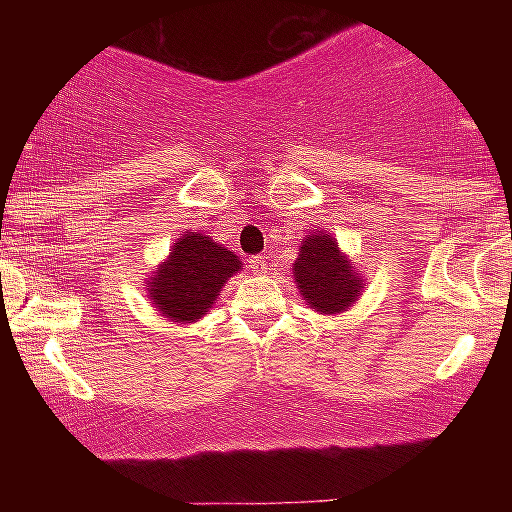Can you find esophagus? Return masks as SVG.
<instances>
[{"label":"esophagus","mask_w":512,"mask_h":512,"mask_svg":"<svg viewBox=\"0 0 512 512\" xmlns=\"http://www.w3.org/2000/svg\"><path fill=\"white\" fill-rule=\"evenodd\" d=\"M248 264H251L253 274H266V269H269V264H266V256H253Z\"/></svg>","instance_id":"esophagus-1"}]
</instances>
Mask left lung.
Returning <instances> with one entry per match:
<instances>
[{
	"label": "left lung",
	"mask_w": 512,
	"mask_h": 512,
	"mask_svg": "<svg viewBox=\"0 0 512 512\" xmlns=\"http://www.w3.org/2000/svg\"><path fill=\"white\" fill-rule=\"evenodd\" d=\"M292 277L302 300L320 315H338L354 307L366 287L359 269L328 230H315L300 241V256L292 264Z\"/></svg>",
	"instance_id": "1"
}]
</instances>
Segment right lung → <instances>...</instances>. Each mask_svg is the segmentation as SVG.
<instances>
[{
	"label": "right lung",
	"instance_id": "right-lung-1",
	"mask_svg": "<svg viewBox=\"0 0 512 512\" xmlns=\"http://www.w3.org/2000/svg\"><path fill=\"white\" fill-rule=\"evenodd\" d=\"M241 266V259L210 235L187 230L176 238L156 271H151L146 282L148 300L171 323H197Z\"/></svg>",
	"mask_w": 512,
	"mask_h": 512
}]
</instances>
